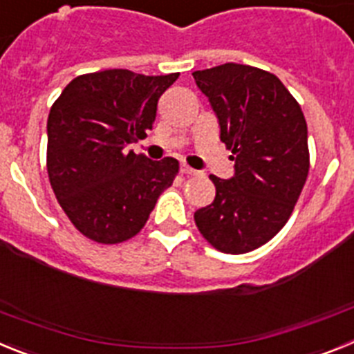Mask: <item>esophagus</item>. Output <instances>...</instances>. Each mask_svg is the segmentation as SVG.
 Here are the masks:
<instances>
[{
	"instance_id": "esophagus-1",
	"label": "esophagus",
	"mask_w": 354,
	"mask_h": 354,
	"mask_svg": "<svg viewBox=\"0 0 354 354\" xmlns=\"http://www.w3.org/2000/svg\"><path fill=\"white\" fill-rule=\"evenodd\" d=\"M179 170H180V174H183V175H196V174H198L195 168H192L189 165H186V162H180Z\"/></svg>"
}]
</instances>
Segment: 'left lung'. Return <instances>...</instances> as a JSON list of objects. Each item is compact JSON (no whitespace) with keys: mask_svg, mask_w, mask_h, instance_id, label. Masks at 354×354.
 Instances as JSON below:
<instances>
[{"mask_svg":"<svg viewBox=\"0 0 354 354\" xmlns=\"http://www.w3.org/2000/svg\"><path fill=\"white\" fill-rule=\"evenodd\" d=\"M232 150L234 175L220 179L212 204L195 212L200 234L223 253H246L287 223L308 175L303 111L274 74L241 64L193 72Z\"/></svg>","mask_w":354,"mask_h":354,"instance_id":"left-lung-1","label":"left lung"}]
</instances>
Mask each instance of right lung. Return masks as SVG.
<instances>
[{
    "instance_id": "add662e5",
    "label": "right lung",
    "mask_w": 354,
    "mask_h": 354,
    "mask_svg": "<svg viewBox=\"0 0 354 354\" xmlns=\"http://www.w3.org/2000/svg\"><path fill=\"white\" fill-rule=\"evenodd\" d=\"M179 77L127 68L83 74L64 88L48 118V174L58 204L88 239L117 245L140 232L179 161H152L129 145L145 138L159 97Z\"/></svg>"
}]
</instances>
